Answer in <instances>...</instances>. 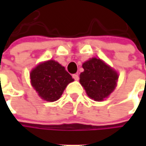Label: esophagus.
Returning <instances> with one entry per match:
<instances>
[{"mask_svg":"<svg viewBox=\"0 0 146 146\" xmlns=\"http://www.w3.org/2000/svg\"><path fill=\"white\" fill-rule=\"evenodd\" d=\"M72 77H73V79H74L75 80H79V75H78V74H74V75L72 76Z\"/></svg>","mask_w":146,"mask_h":146,"instance_id":"34e87169","label":"esophagus"}]
</instances>
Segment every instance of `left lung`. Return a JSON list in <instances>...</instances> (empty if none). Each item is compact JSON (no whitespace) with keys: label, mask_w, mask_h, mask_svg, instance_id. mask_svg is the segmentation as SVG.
Returning a JSON list of instances; mask_svg holds the SVG:
<instances>
[{"label":"left lung","mask_w":146,"mask_h":146,"mask_svg":"<svg viewBox=\"0 0 146 146\" xmlns=\"http://www.w3.org/2000/svg\"><path fill=\"white\" fill-rule=\"evenodd\" d=\"M82 66L84 70L80 76V82L89 98L102 101L114 91L119 76L103 61L93 58Z\"/></svg>","instance_id":"left-lung-1"}]
</instances>
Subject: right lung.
<instances>
[{"label": "right lung", "instance_id": "obj_1", "mask_svg": "<svg viewBox=\"0 0 146 146\" xmlns=\"http://www.w3.org/2000/svg\"><path fill=\"white\" fill-rule=\"evenodd\" d=\"M30 77L31 84L39 96L48 102L58 100L67 84L74 81L64 66L53 60L37 66Z\"/></svg>", "mask_w": 146, "mask_h": 146}]
</instances>
